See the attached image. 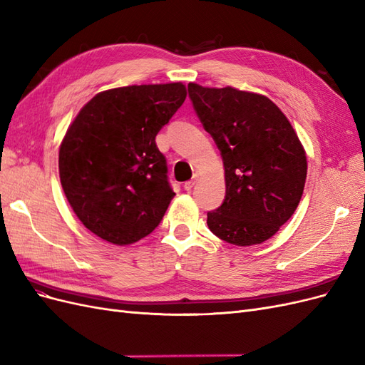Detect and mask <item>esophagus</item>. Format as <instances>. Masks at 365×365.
Segmentation results:
<instances>
[{"label": "esophagus", "mask_w": 365, "mask_h": 365, "mask_svg": "<svg viewBox=\"0 0 365 365\" xmlns=\"http://www.w3.org/2000/svg\"><path fill=\"white\" fill-rule=\"evenodd\" d=\"M196 181H197V175L195 173V175H193V178H192L190 181L184 182V189H185V190H192V189H193V185L196 184Z\"/></svg>", "instance_id": "34e87169"}]
</instances>
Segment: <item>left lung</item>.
Instances as JSON below:
<instances>
[{"mask_svg": "<svg viewBox=\"0 0 365 365\" xmlns=\"http://www.w3.org/2000/svg\"><path fill=\"white\" fill-rule=\"evenodd\" d=\"M189 97L225 168V200L207 213V225L228 244H262L302 200L307 173L302 143L268 97L197 83H189Z\"/></svg>", "mask_w": 365, "mask_h": 365, "instance_id": "8db88e82", "label": "left lung"}]
</instances>
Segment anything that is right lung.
Instances as JSON below:
<instances>
[{
	"label": "right lung",
	"mask_w": 365,
	"mask_h": 365,
	"mask_svg": "<svg viewBox=\"0 0 365 365\" xmlns=\"http://www.w3.org/2000/svg\"><path fill=\"white\" fill-rule=\"evenodd\" d=\"M181 82L98 93L77 114L59 149L65 196L81 222L114 245L158 227L175 192L155 137L185 101Z\"/></svg>",
	"instance_id": "right-lung-1"
}]
</instances>
